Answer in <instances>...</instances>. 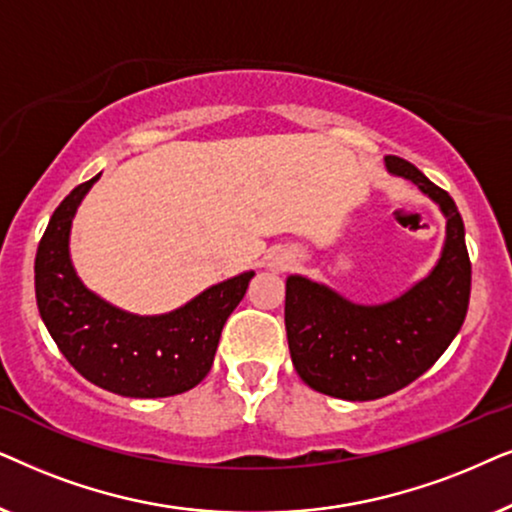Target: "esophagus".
<instances>
[{
  "instance_id": "obj_1",
  "label": "esophagus",
  "mask_w": 512,
  "mask_h": 512,
  "mask_svg": "<svg viewBox=\"0 0 512 512\" xmlns=\"http://www.w3.org/2000/svg\"><path fill=\"white\" fill-rule=\"evenodd\" d=\"M297 264V257L292 252H278L276 257H271L269 267L274 271H290Z\"/></svg>"
}]
</instances>
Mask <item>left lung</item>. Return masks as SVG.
<instances>
[{
    "label": "left lung",
    "instance_id": "left-lung-1",
    "mask_svg": "<svg viewBox=\"0 0 512 512\" xmlns=\"http://www.w3.org/2000/svg\"><path fill=\"white\" fill-rule=\"evenodd\" d=\"M386 166L442 208L445 248L424 281L379 306L353 304L309 278H288L285 330L292 365L304 384L332 398L377 400L412 384L452 344L468 311L470 257L454 199L400 156H386Z\"/></svg>",
    "mask_w": 512,
    "mask_h": 512
}]
</instances>
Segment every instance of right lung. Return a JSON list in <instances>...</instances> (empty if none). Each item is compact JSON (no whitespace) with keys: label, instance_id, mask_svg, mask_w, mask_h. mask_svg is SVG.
Listing matches in <instances>:
<instances>
[{"label":"right lung","instance_id":"obj_1","mask_svg":"<svg viewBox=\"0 0 512 512\" xmlns=\"http://www.w3.org/2000/svg\"><path fill=\"white\" fill-rule=\"evenodd\" d=\"M81 182L51 215L34 260V292L46 330L74 370L126 398H168L206 377L229 313L252 271L217 283L166 316H133L84 288L67 250L74 210L98 180Z\"/></svg>","mask_w":512,"mask_h":512}]
</instances>
